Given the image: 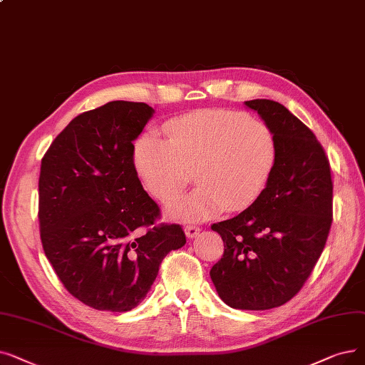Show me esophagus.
<instances>
[{"mask_svg":"<svg viewBox=\"0 0 365 365\" xmlns=\"http://www.w3.org/2000/svg\"><path fill=\"white\" fill-rule=\"evenodd\" d=\"M200 227H195V225H186L185 227V234L187 239H194V237H197L200 234Z\"/></svg>","mask_w":365,"mask_h":365,"instance_id":"obj_1","label":"esophagus"}]
</instances>
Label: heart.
<instances>
[{
    "instance_id": "1",
    "label": "heart",
    "mask_w": 365,
    "mask_h": 365,
    "mask_svg": "<svg viewBox=\"0 0 365 365\" xmlns=\"http://www.w3.org/2000/svg\"><path fill=\"white\" fill-rule=\"evenodd\" d=\"M168 140L146 133L134 145L133 161L148 192L160 201L178 197L191 182L200 186L171 202L180 220H207L224 210H245L264 192L276 160L268 126L232 110H197L164 125Z\"/></svg>"
}]
</instances>
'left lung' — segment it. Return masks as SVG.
<instances>
[{
	"label": "left lung",
	"mask_w": 365,
	"mask_h": 365,
	"mask_svg": "<svg viewBox=\"0 0 365 365\" xmlns=\"http://www.w3.org/2000/svg\"><path fill=\"white\" fill-rule=\"evenodd\" d=\"M245 106L272 130L277 160L262 195L212 225L225 250L210 277L230 307L268 310L303 288L318 262L332 222V182L319 141L287 107L259 98Z\"/></svg>",
	"instance_id": "1"
}]
</instances>
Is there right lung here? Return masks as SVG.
<instances>
[{
  "label": "right lung",
  "mask_w": 365,
  "mask_h": 365,
  "mask_svg": "<svg viewBox=\"0 0 365 365\" xmlns=\"http://www.w3.org/2000/svg\"><path fill=\"white\" fill-rule=\"evenodd\" d=\"M145 103L110 101L74 118L41 160L38 219L47 259L67 291L103 312H130L150 291L179 225L153 227L160 207L141 186L133 141Z\"/></svg>",
  "instance_id": "obj_1"
}]
</instances>
